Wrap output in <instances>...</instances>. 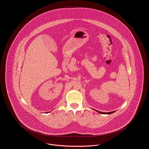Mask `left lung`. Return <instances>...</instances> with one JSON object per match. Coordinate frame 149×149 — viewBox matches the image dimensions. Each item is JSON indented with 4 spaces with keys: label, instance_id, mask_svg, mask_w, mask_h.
Here are the masks:
<instances>
[{
    "label": "left lung",
    "instance_id": "8db88e82",
    "mask_svg": "<svg viewBox=\"0 0 149 149\" xmlns=\"http://www.w3.org/2000/svg\"><path fill=\"white\" fill-rule=\"evenodd\" d=\"M98 113H102V114H109L112 113H113L114 112V111L113 112H99V111H97Z\"/></svg>",
    "mask_w": 149,
    "mask_h": 149
}]
</instances>
